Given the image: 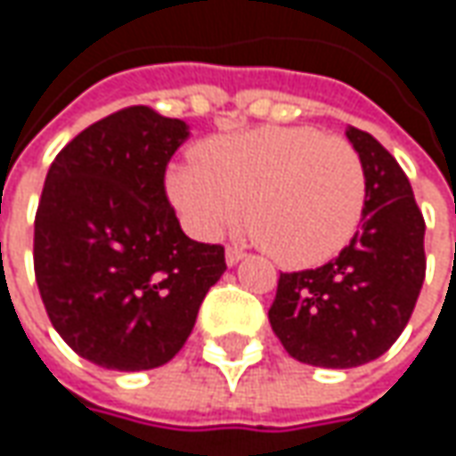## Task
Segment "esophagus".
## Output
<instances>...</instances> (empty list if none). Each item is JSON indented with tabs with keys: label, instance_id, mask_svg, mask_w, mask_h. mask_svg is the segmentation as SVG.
<instances>
[{
	"label": "esophagus",
	"instance_id": "1",
	"mask_svg": "<svg viewBox=\"0 0 456 456\" xmlns=\"http://www.w3.org/2000/svg\"><path fill=\"white\" fill-rule=\"evenodd\" d=\"M243 256H246V254H243V248H239V246H228V248H225V262H228V266L239 264Z\"/></svg>",
	"mask_w": 456,
	"mask_h": 456
}]
</instances>
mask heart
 I'll return each mask as SVG.
<instances>
[{"instance_id": "heart-1", "label": "heart", "mask_w": 456, "mask_h": 456, "mask_svg": "<svg viewBox=\"0 0 456 456\" xmlns=\"http://www.w3.org/2000/svg\"><path fill=\"white\" fill-rule=\"evenodd\" d=\"M187 231L217 239L239 223L282 266L305 269L354 239L367 202V169L346 138L310 126L256 127L210 141L202 159L169 174Z\"/></svg>"}]
</instances>
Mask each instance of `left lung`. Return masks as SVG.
<instances>
[{
	"label": "left lung",
	"instance_id": "obj_1",
	"mask_svg": "<svg viewBox=\"0 0 456 456\" xmlns=\"http://www.w3.org/2000/svg\"><path fill=\"white\" fill-rule=\"evenodd\" d=\"M367 169L362 228L318 269L282 272L269 323L297 362L349 370L387 352L426 277V223L411 182L370 133L346 130Z\"/></svg>",
	"mask_w": 456,
	"mask_h": 456
}]
</instances>
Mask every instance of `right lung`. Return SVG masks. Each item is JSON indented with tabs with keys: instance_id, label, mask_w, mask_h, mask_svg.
I'll use <instances>...</instances> for the list:
<instances>
[{
	"instance_id": "add662e5",
	"label": "right lung",
	"mask_w": 456,
	"mask_h": 456,
	"mask_svg": "<svg viewBox=\"0 0 456 456\" xmlns=\"http://www.w3.org/2000/svg\"><path fill=\"white\" fill-rule=\"evenodd\" d=\"M187 135L176 118L126 107L81 130L45 176L35 282L58 336L107 370L167 364L225 272V248L184 236L167 194Z\"/></svg>"
}]
</instances>
